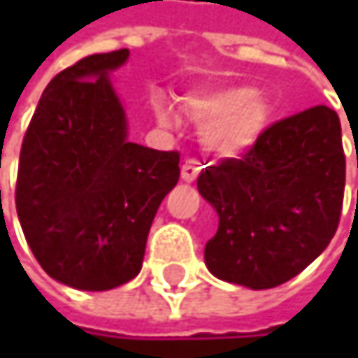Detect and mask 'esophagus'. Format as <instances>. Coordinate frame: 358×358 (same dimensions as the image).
<instances>
[{
	"mask_svg": "<svg viewBox=\"0 0 358 358\" xmlns=\"http://www.w3.org/2000/svg\"><path fill=\"white\" fill-rule=\"evenodd\" d=\"M199 164L194 162V159H188V162H184V166H182V172H180V176L184 182H194L196 176H199Z\"/></svg>",
	"mask_w": 358,
	"mask_h": 358,
	"instance_id": "1",
	"label": "esophagus"
}]
</instances>
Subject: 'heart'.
Segmentation results:
<instances>
[{
    "instance_id": "b5f03b06",
    "label": "heart",
    "mask_w": 358,
    "mask_h": 358,
    "mask_svg": "<svg viewBox=\"0 0 358 358\" xmlns=\"http://www.w3.org/2000/svg\"><path fill=\"white\" fill-rule=\"evenodd\" d=\"M182 108L201 128L205 147L222 157L247 153L267 128L271 115L267 97L245 85L190 93L184 97ZM157 117L168 126L178 120L170 106H159Z\"/></svg>"
}]
</instances>
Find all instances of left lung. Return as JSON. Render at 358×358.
Returning <instances> with one entry per match:
<instances>
[{
    "mask_svg": "<svg viewBox=\"0 0 358 358\" xmlns=\"http://www.w3.org/2000/svg\"><path fill=\"white\" fill-rule=\"evenodd\" d=\"M344 172L340 120L325 106L275 122L243 159L207 168L196 188L220 217L207 269L250 290L299 275L336 234Z\"/></svg>",
    "mask_w": 358,
    "mask_h": 358,
    "instance_id": "1",
    "label": "left lung"
}]
</instances>
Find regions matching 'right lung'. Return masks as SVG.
<instances>
[{"label": "right lung", "mask_w": 358, "mask_h": 358, "mask_svg": "<svg viewBox=\"0 0 358 358\" xmlns=\"http://www.w3.org/2000/svg\"><path fill=\"white\" fill-rule=\"evenodd\" d=\"M130 51L95 53L43 91L22 141L16 211L41 267L76 290H111L143 267L147 236L180 178L176 151L128 141L109 74Z\"/></svg>", "instance_id": "add662e5"}]
</instances>
